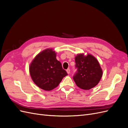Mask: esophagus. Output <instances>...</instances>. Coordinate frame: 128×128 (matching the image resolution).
Returning a JSON list of instances; mask_svg holds the SVG:
<instances>
[{"mask_svg": "<svg viewBox=\"0 0 128 128\" xmlns=\"http://www.w3.org/2000/svg\"><path fill=\"white\" fill-rule=\"evenodd\" d=\"M66 71H67V72L68 74H70V69H67Z\"/></svg>", "mask_w": 128, "mask_h": 128, "instance_id": "1", "label": "esophagus"}]
</instances>
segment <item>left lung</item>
I'll return each instance as SVG.
<instances>
[{"label":"left lung","instance_id":"1","mask_svg":"<svg viewBox=\"0 0 128 128\" xmlns=\"http://www.w3.org/2000/svg\"><path fill=\"white\" fill-rule=\"evenodd\" d=\"M77 72L73 76L77 86L88 90L97 85L102 76V70L98 61L91 54L85 56L78 54L75 58Z\"/></svg>","mask_w":128,"mask_h":128}]
</instances>
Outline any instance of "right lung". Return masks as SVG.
<instances>
[{"instance_id": "right-lung-1", "label": "right lung", "mask_w": 128, "mask_h": 128, "mask_svg": "<svg viewBox=\"0 0 128 128\" xmlns=\"http://www.w3.org/2000/svg\"><path fill=\"white\" fill-rule=\"evenodd\" d=\"M52 48L42 51L36 56L29 66L31 77L37 86L45 91L57 87L64 77L68 75L56 58Z\"/></svg>"}]
</instances>
